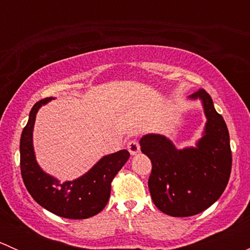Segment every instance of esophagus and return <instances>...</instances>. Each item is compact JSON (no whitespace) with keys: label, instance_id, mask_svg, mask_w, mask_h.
<instances>
[{"label":"esophagus","instance_id":"34e87169","mask_svg":"<svg viewBox=\"0 0 250 250\" xmlns=\"http://www.w3.org/2000/svg\"><path fill=\"white\" fill-rule=\"evenodd\" d=\"M128 151L130 152V155H137V153L140 152V145L137 140H130L127 145Z\"/></svg>","mask_w":250,"mask_h":250}]
</instances>
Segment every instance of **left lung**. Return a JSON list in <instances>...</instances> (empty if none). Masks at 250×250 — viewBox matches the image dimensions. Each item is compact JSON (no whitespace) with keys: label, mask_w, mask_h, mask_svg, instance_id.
Segmentation results:
<instances>
[{"label":"left lung","mask_w":250,"mask_h":250,"mask_svg":"<svg viewBox=\"0 0 250 250\" xmlns=\"http://www.w3.org/2000/svg\"><path fill=\"white\" fill-rule=\"evenodd\" d=\"M200 100L206 125L195 146L178 148L163 134L148 133L140 139L141 152L152 163L148 190L155 206L176 218L206 210L223 195L232 165L230 135L213 100L201 89L188 97Z\"/></svg>","instance_id":"8db88e82"}]
</instances>
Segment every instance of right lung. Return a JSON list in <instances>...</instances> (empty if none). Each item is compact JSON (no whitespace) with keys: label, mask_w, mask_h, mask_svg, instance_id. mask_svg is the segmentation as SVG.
Returning <instances> with one entry per match:
<instances>
[{"label":"right lung","mask_w":250,"mask_h":250,"mask_svg":"<svg viewBox=\"0 0 250 250\" xmlns=\"http://www.w3.org/2000/svg\"><path fill=\"white\" fill-rule=\"evenodd\" d=\"M53 97L40 100L32 106L29 121L20 138V169L31 197L44 209L66 219H87L97 215L106 206L111 181L129 158L127 150L103 156L88 172L74 180L60 181L44 172L36 160L34 127L36 115Z\"/></svg>","instance_id":"1"}]
</instances>
